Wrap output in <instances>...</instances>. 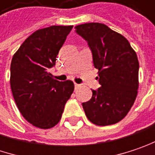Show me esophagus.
I'll use <instances>...</instances> for the list:
<instances>
[{"mask_svg": "<svg viewBox=\"0 0 155 155\" xmlns=\"http://www.w3.org/2000/svg\"><path fill=\"white\" fill-rule=\"evenodd\" d=\"M74 84H75V90H78V89L81 86L80 84H77V83H75Z\"/></svg>", "mask_w": 155, "mask_h": 155, "instance_id": "1", "label": "esophagus"}]
</instances>
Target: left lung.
I'll return each instance as SVG.
<instances>
[{
    "label": "left lung",
    "instance_id": "left-lung-1",
    "mask_svg": "<svg viewBox=\"0 0 155 155\" xmlns=\"http://www.w3.org/2000/svg\"><path fill=\"white\" fill-rule=\"evenodd\" d=\"M92 50L94 66L99 71L97 91L82 103L85 116L96 125L115 124L124 119L138 94V56L122 34L104 24L88 23L76 26Z\"/></svg>",
    "mask_w": 155,
    "mask_h": 155
}]
</instances>
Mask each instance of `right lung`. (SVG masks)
Returning <instances> with one entry per match:
<instances>
[{
    "label": "right lung",
    "mask_w": 155,
    "mask_h": 155,
    "mask_svg": "<svg viewBox=\"0 0 155 155\" xmlns=\"http://www.w3.org/2000/svg\"><path fill=\"white\" fill-rule=\"evenodd\" d=\"M72 28L53 25L39 29L24 41L12 57V94L22 116L35 127L56 125L74 91L71 80L60 82L48 72Z\"/></svg>",
    "instance_id": "add662e5"
}]
</instances>
